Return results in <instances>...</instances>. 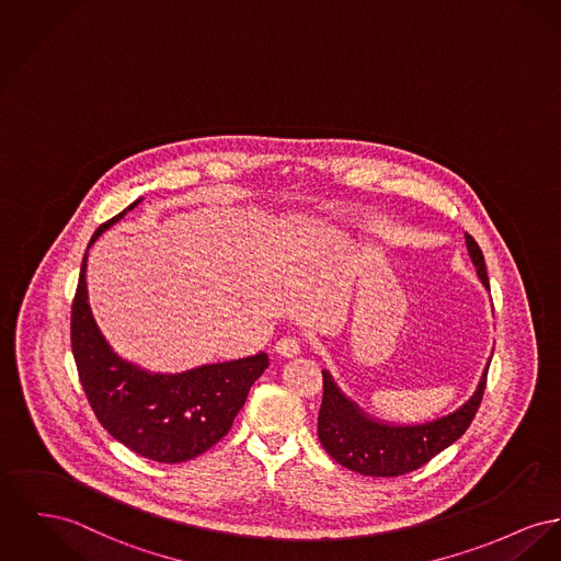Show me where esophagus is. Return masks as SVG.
<instances>
[{"label": "esophagus", "mask_w": 561, "mask_h": 561, "mask_svg": "<svg viewBox=\"0 0 561 561\" xmlns=\"http://www.w3.org/2000/svg\"><path fill=\"white\" fill-rule=\"evenodd\" d=\"M300 350H302V339L300 336H284V339H279L277 343H275V352L279 354V356H286V358H293V356H298L300 354Z\"/></svg>", "instance_id": "obj_1"}]
</instances>
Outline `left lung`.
I'll list each match as a JSON object with an SVG mask.
<instances>
[{
  "mask_svg": "<svg viewBox=\"0 0 561 561\" xmlns=\"http://www.w3.org/2000/svg\"><path fill=\"white\" fill-rule=\"evenodd\" d=\"M466 248L485 288L490 277L479 243L466 232ZM490 368V366H488ZM488 368L477 392L458 411L415 426H392L363 413L322 370L324 396L318 415V436L332 460L364 477H398L417 470L456 443L474 420L488 383Z\"/></svg>",
  "mask_w": 561,
  "mask_h": 561,
  "instance_id": "obj_1",
  "label": "left lung"
}]
</instances>
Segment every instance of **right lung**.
Masks as SVG:
<instances>
[{
    "instance_id": "right-lung-1",
    "label": "right lung",
    "mask_w": 561,
    "mask_h": 561,
    "mask_svg": "<svg viewBox=\"0 0 561 561\" xmlns=\"http://www.w3.org/2000/svg\"><path fill=\"white\" fill-rule=\"evenodd\" d=\"M139 201L103 222L89 248ZM87 300L84 254L71 302V352L101 426L137 456L161 463L193 460L214 447L231 430L252 383L268 366V356L261 352L178 375L148 373L112 352Z\"/></svg>"
}]
</instances>
